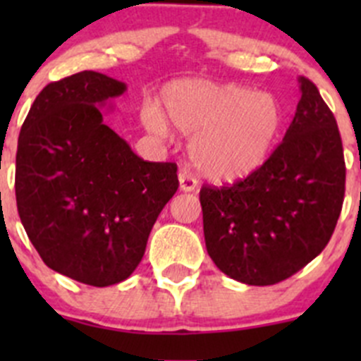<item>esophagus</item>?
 <instances>
[{
	"mask_svg": "<svg viewBox=\"0 0 361 361\" xmlns=\"http://www.w3.org/2000/svg\"><path fill=\"white\" fill-rule=\"evenodd\" d=\"M178 181H180V190L181 192H194L197 188V180L187 173V171H180L178 174Z\"/></svg>",
	"mask_w": 361,
	"mask_h": 361,
	"instance_id": "esophagus-1",
	"label": "esophagus"
}]
</instances>
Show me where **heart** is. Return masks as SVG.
I'll use <instances>...</instances> for the list:
<instances>
[{"instance_id":"1","label":"heart","mask_w":361,"mask_h":361,"mask_svg":"<svg viewBox=\"0 0 361 361\" xmlns=\"http://www.w3.org/2000/svg\"><path fill=\"white\" fill-rule=\"evenodd\" d=\"M164 113L183 134H194L190 159L207 180L231 183L265 162L281 129V108L271 94L207 80H178L160 94ZM147 130L169 136L165 116L148 104L141 110Z\"/></svg>"}]
</instances>
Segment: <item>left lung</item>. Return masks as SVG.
<instances>
[{"label":"left lung","mask_w":361,"mask_h":361,"mask_svg":"<svg viewBox=\"0 0 361 361\" xmlns=\"http://www.w3.org/2000/svg\"><path fill=\"white\" fill-rule=\"evenodd\" d=\"M279 145L232 187H202L206 250L224 274L251 286L276 285L329 245L344 201L345 166L334 113L311 80Z\"/></svg>","instance_id":"8db88e82"}]
</instances>
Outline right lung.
Listing matches in <instances>:
<instances>
[{
    "instance_id": "right-lung-1",
    "label": "right lung",
    "mask_w": 361,
    "mask_h": 361,
    "mask_svg": "<svg viewBox=\"0 0 361 361\" xmlns=\"http://www.w3.org/2000/svg\"><path fill=\"white\" fill-rule=\"evenodd\" d=\"M126 90L97 71L49 83L17 145V209L29 241L52 271L99 288L133 274L178 190L176 164L140 159L104 123L101 110Z\"/></svg>"
}]
</instances>
